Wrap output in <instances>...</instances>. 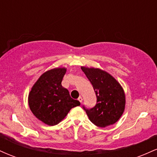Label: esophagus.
I'll use <instances>...</instances> for the list:
<instances>
[{"mask_svg": "<svg viewBox=\"0 0 157 157\" xmlns=\"http://www.w3.org/2000/svg\"><path fill=\"white\" fill-rule=\"evenodd\" d=\"M78 100H79V101H80V102H82V97H78Z\"/></svg>", "mask_w": 157, "mask_h": 157, "instance_id": "1", "label": "esophagus"}]
</instances>
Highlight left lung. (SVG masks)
Masks as SVG:
<instances>
[{"label":"left lung","mask_w":157,"mask_h":157,"mask_svg":"<svg viewBox=\"0 0 157 157\" xmlns=\"http://www.w3.org/2000/svg\"><path fill=\"white\" fill-rule=\"evenodd\" d=\"M92 84L97 96V104L91 109H83L94 125L105 128L113 125L125 111V94L122 86L109 73L98 68L81 66Z\"/></svg>","instance_id":"obj_1"}]
</instances>
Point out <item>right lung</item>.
<instances>
[{
    "mask_svg": "<svg viewBox=\"0 0 157 157\" xmlns=\"http://www.w3.org/2000/svg\"><path fill=\"white\" fill-rule=\"evenodd\" d=\"M66 72L65 67L46 71L36 81L29 94L28 102L32 113L48 125L58 124L72 108L80 105L61 85Z\"/></svg>",
    "mask_w": 157,
    "mask_h": 157,
    "instance_id": "right-lung-1",
    "label": "right lung"
}]
</instances>
